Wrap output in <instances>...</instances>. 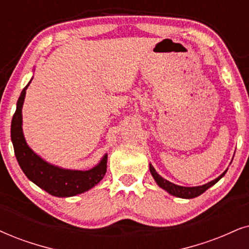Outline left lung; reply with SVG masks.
<instances>
[{
    "label": "left lung",
    "instance_id": "8db88e82",
    "mask_svg": "<svg viewBox=\"0 0 249 249\" xmlns=\"http://www.w3.org/2000/svg\"><path fill=\"white\" fill-rule=\"evenodd\" d=\"M149 170H150V174H152L153 178L155 179L156 184L159 185L160 187H162L163 190H165L168 193H170L171 195H175L177 197H182V199H193V197H196L201 195L202 193H204L209 187H212L213 185H215L217 181L221 179L223 176L226 174V171L223 172V174L217 177L216 179H213L208 184H204L202 186H195V187H184V186H179V185H176L174 182L166 180V179L162 178L161 176L156 172V170L154 169V166L152 164H149Z\"/></svg>",
    "mask_w": 249,
    "mask_h": 249
}]
</instances>
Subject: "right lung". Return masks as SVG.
Returning <instances> with one entry per match:
<instances>
[{
    "instance_id": "obj_1",
    "label": "right lung",
    "mask_w": 249,
    "mask_h": 249,
    "mask_svg": "<svg viewBox=\"0 0 249 249\" xmlns=\"http://www.w3.org/2000/svg\"><path fill=\"white\" fill-rule=\"evenodd\" d=\"M31 81L21 90L17 101L16 112L11 121V141L14 144L15 155L18 164L31 181L54 196H74V195L90 190L105 177L108 155L103 156L101 162L93 169L81 171V170L62 169L50 164L41 159L39 155H36L27 146L24 138L23 127H21V124H23L21 108H23L26 89Z\"/></svg>"
}]
</instances>
